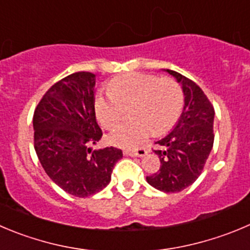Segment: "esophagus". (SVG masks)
Wrapping results in <instances>:
<instances>
[{
    "mask_svg": "<svg viewBox=\"0 0 250 250\" xmlns=\"http://www.w3.org/2000/svg\"><path fill=\"white\" fill-rule=\"evenodd\" d=\"M124 154L131 156V157H144L147 154V149L144 148V147L137 149H127V151H124Z\"/></svg>",
    "mask_w": 250,
    "mask_h": 250,
    "instance_id": "esophagus-1",
    "label": "esophagus"
}]
</instances>
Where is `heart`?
I'll return each mask as SVG.
<instances>
[{
	"label": "heart",
	"instance_id": "heart-1",
	"mask_svg": "<svg viewBox=\"0 0 250 250\" xmlns=\"http://www.w3.org/2000/svg\"><path fill=\"white\" fill-rule=\"evenodd\" d=\"M109 94L94 98V113L99 124L113 129L132 105L130 116L108 136V142L120 148H136L151 131L163 134L177 123L183 108V92L175 81L148 73L131 72L110 81Z\"/></svg>",
	"mask_w": 250,
	"mask_h": 250
}]
</instances>
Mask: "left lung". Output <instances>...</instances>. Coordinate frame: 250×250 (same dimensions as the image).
I'll use <instances>...</instances> for the list:
<instances>
[{"label": "left lung", "instance_id": "obj_1", "mask_svg": "<svg viewBox=\"0 0 250 250\" xmlns=\"http://www.w3.org/2000/svg\"><path fill=\"white\" fill-rule=\"evenodd\" d=\"M165 71L182 85L184 108L174 129L154 142L161 167L146 180L161 191L178 192L191 185L203 172L215 139V110L196 83L175 71Z\"/></svg>", "mask_w": 250, "mask_h": 250}]
</instances>
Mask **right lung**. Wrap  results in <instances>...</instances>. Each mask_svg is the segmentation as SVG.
I'll return each mask as SVG.
<instances>
[{
    "instance_id": "add662e5",
    "label": "right lung",
    "mask_w": 250,
    "mask_h": 250,
    "mask_svg": "<svg viewBox=\"0 0 250 250\" xmlns=\"http://www.w3.org/2000/svg\"><path fill=\"white\" fill-rule=\"evenodd\" d=\"M94 85L93 73H72L44 94L33 116L34 148L45 173L78 198L103 190L123 157L115 147H88L103 135L94 113Z\"/></svg>"
}]
</instances>
